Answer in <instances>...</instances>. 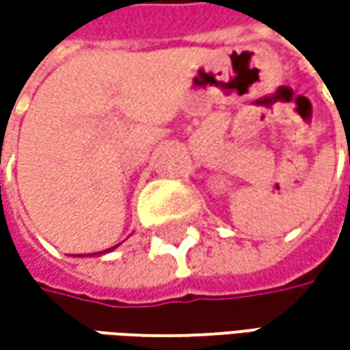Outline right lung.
<instances>
[{
	"instance_id": "1",
	"label": "right lung",
	"mask_w": 350,
	"mask_h": 350,
	"mask_svg": "<svg viewBox=\"0 0 350 350\" xmlns=\"http://www.w3.org/2000/svg\"><path fill=\"white\" fill-rule=\"evenodd\" d=\"M115 247H116V245H115ZM115 247H113V249H115Z\"/></svg>"
}]
</instances>
